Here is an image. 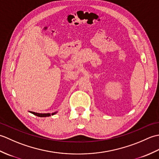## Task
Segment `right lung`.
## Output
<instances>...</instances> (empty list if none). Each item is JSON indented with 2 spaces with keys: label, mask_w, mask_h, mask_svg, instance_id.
Here are the masks:
<instances>
[{
  "label": "right lung",
  "mask_w": 159,
  "mask_h": 159,
  "mask_svg": "<svg viewBox=\"0 0 159 159\" xmlns=\"http://www.w3.org/2000/svg\"><path fill=\"white\" fill-rule=\"evenodd\" d=\"M31 113H33V115H35V116H38V117H49L50 116H53V115H55L57 113V112H55V113H35V112H33V111H31Z\"/></svg>",
  "instance_id": "right-lung-1"
}]
</instances>
